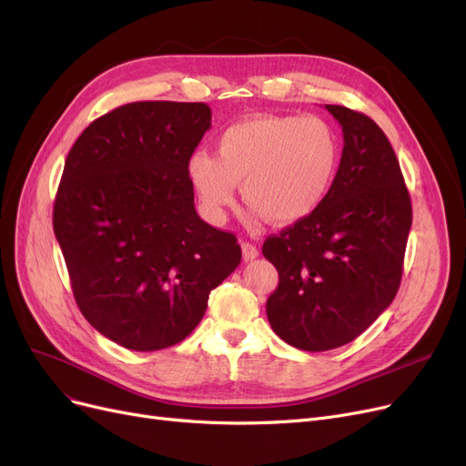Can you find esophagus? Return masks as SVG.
Masks as SVG:
<instances>
[{
  "mask_svg": "<svg viewBox=\"0 0 466 466\" xmlns=\"http://www.w3.org/2000/svg\"><path fill=\"white\" fill-rule=\"evenodd\" d=\"M241 248H243V258L248 262V260H255L257 257H258V248H257V245H252V243H243L241 245Z\"/></svg>",
  "mask_w": 466,
  "mask_h": 466,
  "instance_id": "esophagus-1",
  "label": "esophagus"
}]
</instances>
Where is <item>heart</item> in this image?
Returning a JSON list of instances; mask_svg holds the SVG:
<instances>
[{
	"label": "heart",
	"instance_id": "b5f03b06",
	"mask_svg": "<svg viewBox=\"0 0 466 466\" xmlns=\"http://www.w3.org/2000/svg\"><path fill=\"white\" fill-rule=\"evenodd\" d=\"M342 144L320 116L262 115L223 130L216 157L196 151L188 177L211 216L235 202V187L255 214L274 225L309 218L327 198L340 167Z\"/></svg>",
	"mask_w": 466,
	"mask_h": 466
}]
</instances>
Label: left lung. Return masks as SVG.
Listing matches in <instances>:
<instances>
[{"instance_id":"obj_1","label":"left lung","mask_w":466,"mask_h":466,"mask_svg":"<svg viewBox=\"0 0 466 466\" xmlns=\"http://www.w3.org/2000/svg\"><path fill=\"white\" fill-rule=\"evenodd\" d=\"M324 106L344 134L334 185L311 216L262 247L279 276L268 320L305 351L351 342L392 303L412 225L410 194L383 130L361 112Z\"/></svg>"}]
</instances>
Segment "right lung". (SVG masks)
I'll use <instances>...</instances> for the list:
<instances>
[{
	"label": "right lung",
	"mask_w": 466,
	"mask_h": 466,
	"mask_svg": "<svg viewBox=\"0 0 466 466\" xmlns=\"http://www.w3.org/2000/svg\"><path fill=\"white\" fill-rule=\"evenodd\" d=\"M209 126L204 103H130L91 122L67 153L54 235L79 311L128 350L185 340L241 262L237 237L194 208L188 159Z\"/></svg>",
	"instance_id": "1"
}]
</instances>
